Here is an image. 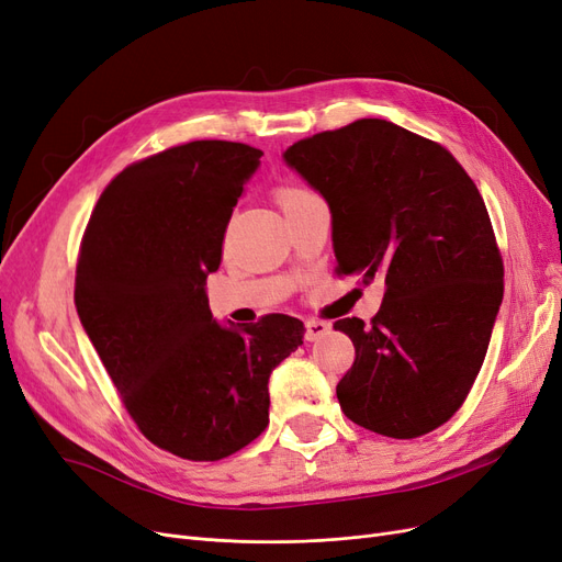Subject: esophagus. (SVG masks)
I'll list each match as a JSON object with an SVG mask.
<instances>
[{
  "label": "esophagus",
  "instance_id": "obj_1",
  "mask_svg": "<svg viewBox=\"0 0 562 562\" xmlns=\"http://www.w3.org/2000/svg\"><path fill=\"white\" fill-rule=\"evenodd\" d=\"M327 333H330V323L318 321V318H308L306 321V339L308 341H316V339H321Z\"/></svg>",
  "mask_w": 562,
  "mask_h": 562
}]
</instances>
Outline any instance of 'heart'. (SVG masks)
Wrapping results in <instances>:
<instances>
[{"label": "heart", "mask_w": 562, "mask_h": 562, "mask_svg": "<svg viewBox=\"0 0 562 562\" xmlns=\"http://www.w3.org/2000/svg\"><path fill=\"white\" fill-rule=\"evenodd\" d=\"M308 195H314V192H308V190H304V188H281V190H279V204H281V206H288V204L300 202V200H304V198H308Z\"/></svg>", "instance_id": "heart-1"}]
</instances>
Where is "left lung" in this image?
Here are the masks:
<instances>
[{
	"label": "left lung",
	"instance_id": "8db88e82",
	"mask_svg": "<svg viewBox=\"0 0 562 562\" xmlns=\"http://www.w3.org/2000/svg\"><path fill=\"white\" fill-rule=\"evenodd\" d=\"M283 158L330 206L335 272L385 285L370 323H335L356 346L341 412L383 437L432 432L470 395L505 293L481 192L441 144L379 119L300 139Z\"/></svg>",
	"mask_w": 562,
	"mask_h": 562
}]
</instances>
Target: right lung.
<instances>
[{
	"label": "right lung",
	"mask_w": 562,
	"mask_h": 562,
	"mask_svg": "<svg viewBox=\"0 0 562 562\" xmlns=\"http://www.w3.org/2000/svg\"><path fill=\"white\" fill-rule=\"evenodd\" d=\"M260 156L206 139L132 162L104 188L76 262V312L127 414L186 460H221L260 437L269 374L304 339L285 314L218 325L204 293Z\"/></svg>",
	"instance_id": "1"
}]
</instances>
